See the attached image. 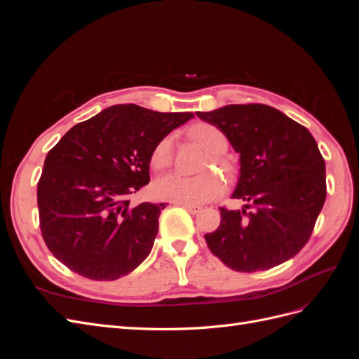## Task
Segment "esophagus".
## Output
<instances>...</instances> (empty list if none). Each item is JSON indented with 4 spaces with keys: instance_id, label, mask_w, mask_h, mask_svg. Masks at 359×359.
Instances as JSON below:
<instances>
[{
    "instance_id": "obj_1",
    "label": "esophagus",
    "mask_w": 359,
    "mask_h": 359,
    "mask_svg": "<svg viewBox=\"0 0 359 359\" xmlns=\"http://www.w3.org/2000/svg\"><path fill=\"white\" fill-rule=\"evenodd\" d=\"M177 205L182 206V208H186L191 214H196V212H199L202 210V206H199V205H190V203H177Z\"/></svg>"
}]
</instances>
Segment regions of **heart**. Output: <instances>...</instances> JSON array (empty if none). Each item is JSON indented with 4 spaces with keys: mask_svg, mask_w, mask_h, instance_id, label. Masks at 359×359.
I'll return each mask as SVG.
<instances>
[{
    "mask_svg": "<svg viewBox=\"0 0 359 359\" xmlns=\"http://www.w3.org/2000/svg\"><path fill=\"white\" fill-rule=\"evenodd\" d=\"M189 136L199 144L208 156L203 160L201 170H208L211 166L220 169L224 175L233 173L232 163L222 156L227 147L226 135L222 130L210 123H196L189 128ZM172 137H163L151 154V166L160 172L170 166L172 163ZM223 181L215 172H203L196 177H181L177 173L160 178L154 184V191L160 199L175 203H203L219 198L223 193Z\"/></svg>",
    "mask_w": 359,
    "mask_h": 359,
    "instance_id": "obj_1",
    "label": "heart"
}]
</instances>
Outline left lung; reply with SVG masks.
<instances>
[{
  "label": "left lung",
  "mask_w": 359,
  "mask_h": 359,
  "mask_svg": "<svg viewBox=\"0 0 359 359\" xmlns=\"http://www.w3.org/2000/svg\"><path fill=\"white\" fill-rule=\"evenodd\" d=\"M240 153L232 194L244 210L220 208L205 235L211 253L233 271L255 273L286 262L310 240L327 198L325 160L309 130L274 107L248 103L196 112Z\"/></svg>",
  "instance_id": "8db88e82"
}]
</instances>
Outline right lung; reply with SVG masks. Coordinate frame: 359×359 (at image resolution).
<instances>
[{
    "label": "right lung",
    "instance_id": "right-lung-1",
    "mask_svg": "<svg viewBox=\"0 0 359 359\" xmlns=\"http://www.w3.org/2000/svg\"><path fill=\"white\" fill-rule=\"evenodd\" d=\"M191 112L116 104L76 124L53 147L37 182L40 231L73 273L111 281L144 262L168 203L128 206L149 182L153 149Z\"/></svg>",
    "mask_w": 359,
    "mask_h": 359
}]
</instances>
